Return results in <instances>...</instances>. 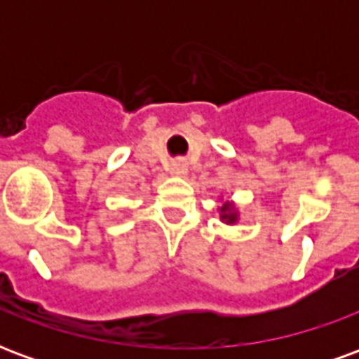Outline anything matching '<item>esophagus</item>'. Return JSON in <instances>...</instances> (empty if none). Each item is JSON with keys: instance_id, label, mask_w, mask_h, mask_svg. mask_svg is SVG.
<instances>
[{"instance_id": "34e87169", "label": "esophagus", "mask_w": 359, "mask_h": 359, "mask_svg": "<svg viewBox=\"0 0 359 359\" xmlns=\"http://www.w3.org/2000/svg\"><path fill=\"white\" fill-rule=\"evenodd\" d=\"M172 175H184L187 172V163L184 161H175L171 167Z\"/></svg>"}]
</instances>
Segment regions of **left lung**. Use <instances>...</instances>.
<instances>
[{
  "label": "left lung",
  "mask_w": 359,
  "mask_h": 359,
  "mask_svg": "<svg viewBox=\"0 0 359 359\" xmlns=\"http://www.w3.org/2000/svg\"><path fill=\"white\" fill-rule=\"evenodd\" d=\"M221 219L226 221V223H234V221H236V211L233 210L231 203H225V205L221 208Z\"/></svg>",
  "instance_id": "8db88e82"
}]
</instances>
